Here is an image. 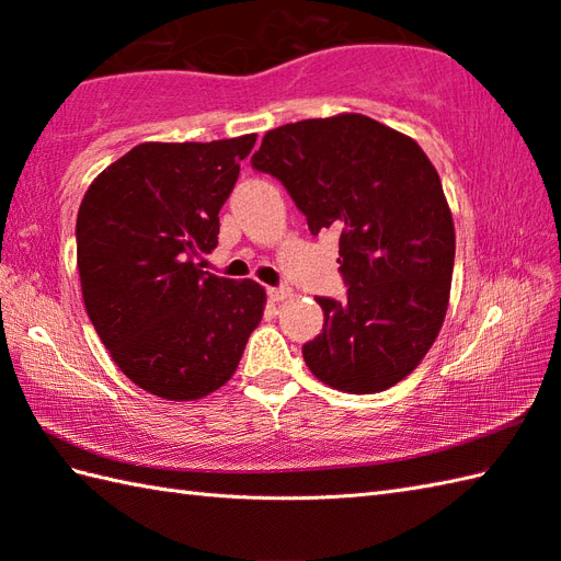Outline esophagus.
I'll return each instance as SVG.
<instances>
[{"instance_id": "obj_1", "label": "esophagus", "mask_w": 561, "mask_h": 561, "mask_svg": "<svg viewBox=\"0 0 561 561\" xmlns=\"http://www.w3.org/2000/svg\"><path fill=\"white\" fill-rule=\"evenodd\" d=\"M267 296H270V301H284V299H289L291 296V289L289 287H270L267 289Z\"/></svg>"}]
</instances>
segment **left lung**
I'll list each match as a JSON object with an SVG mask.
<instances>
[{
	"label": "left lung",
	"instance_id": "left-lung-1",
	"mask_svg": "<svg viewBox=\"0 0 561 561\" xmlns=\"http://www.w3.org/2000/svg\"><path fill=\"white\" fill-rule=\"evenodd\" d=\"M250 161L289 190L313 236L340 233L347 301L316 299L325 323L304 344L311 374L352 396L400 383L432 350L450 296L456 229L434 163L359 113L270 129Z\"/></svg>",
	"mask_w": 561,
	"mask_h": 561
}]
</instances>
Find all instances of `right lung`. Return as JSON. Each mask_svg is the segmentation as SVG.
I'll return each mask as SVG.
<instances>
[{"instance_id":"obj_1","label":"right lung","mask_w":561,"mask_h":561,"mask_svg":"<svg viewBox=\"0 0 561 561\" xmlns=\"http://www.w3.org/2000/svg\"><path fill=\"white\" fill-rule=\"evenodd\" d=\"M255 137L145 141L81 199L83 306L113 362L151 396L185 402L219 390L260 325L267 294L257 282L197 265L217 248L219 209Z\"/></svg>"}]
</instances>
